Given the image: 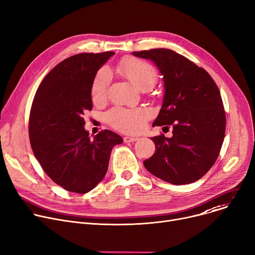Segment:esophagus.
<instances>
[{
	"label": "esophagus",
	"instance_id": "esophagus-1",
	"mask_svg": "<svg viewBox=\"0 0 255 255\" xmlns=\"http://www.w3.org/2000/svg\"><path fill=\"white\" fill-rule=\"evenodd\" d=\"M136 140H138L137 137H132V136H125V137H124V142H125V143L134 142V141H136Z\"/></svg>",
	"mask_w": 255,
	"mask_h": 255
}]
</instances>
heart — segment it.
Wrapping results in <instances>:
<instances>
[{"label": "heart", "mask_w": 255, "mask_h": 255, "mask_svg": "<svg viewBox=\"0 0 255 255\" xmlns=\"http://www.w3.org/2000/svg\"><path fill=\"white\" fill-rule=\"evenodd\" d=\"M119 72L130 81L135 87L146 91L154 87L158 73L151 64L139 59H125L119 64ZM112 75L106 67L95 76L91 86V97L94 103H101L107 97ZM150 117L149 111L142 108H115L107 114V121L114 128L125 133H138Z\"/></svg>", "instance_id": "obj_1"}]
</instances>
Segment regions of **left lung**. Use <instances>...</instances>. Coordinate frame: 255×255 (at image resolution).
Here are the masks:
<instances>
[{
  "mask_svg": "<svg viewBox=\"0 0 255 255\" xmlns=\"http://www.w3.org/2000/svg\"><path fill=\"white\" fill-rule=\"evenodd\" d=\"M132 55L152 61L163 76V104L152 126L173 128L170 138L150 137L156 151L143 165L169 183L195 182L213 166L225 139L226 114L216 84L204 69L173 50Z\"/></svg>",
  "mask_w": 255,
  "mask_h": 255,
  "instance_id": "left-lung-1",
  "label": "left lung"
}]
</instances>
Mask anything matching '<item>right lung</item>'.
<instances>
[{"mask_svg": "<svg viewBox=\"0 0 255 255\" xmlns=\"http://www.w3.org/2000/svg\"><path fill=\"white\" fill-rule=\"evenodd\" d=\"M114 52L80 53L58 63L42 81L29 115V140L43 170L69 192L85 194L107 174L113 147L123 138L111 130L89 136L84 113L92 110L91 86Z\"/></svg>", "mask_w": 255, "mask_h": 255, "instance_id": "add662e5", "label": "right lung"}]
</instances>
